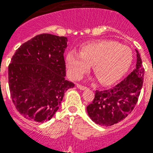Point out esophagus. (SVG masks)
Returning <instances> with one entry per match:
<instances>
[{
    "mask_svg": "<svg viewBox=\"0 0 153 153\" xmlns=\"http://www.w3.org/2000/svg\"><path fill=\"white\" fill-rule=\"evenodd\" d=\"M77 87H78L79 89H80V90H82V91H85V90L87 89L86 86H82V85H80V84H77Z\"/></svg>",
    "mask_w": 153,
    "mask_h": 153,
    "instance_id": "1",
    "label": "esophagus"
}]
</instances>
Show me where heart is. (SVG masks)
<instances>
[{"instance_id": "heart-1", "label": "heart", "mask_w": 153, "mask_h": 153, "mask_svg": "<svg viewBox=\"0 0 153 153\" xmlns=\"http://www.w3.org/2000/svg\"><path fill=\"white\" fill-rule=\"evenodd\" d=\"M132 62V50L113 40H99L84 44L80 48L79 53L71 51L66 56L67 71L72 79H80L93 66L98 80L105 85L121 79Z\"/></svg>"}]
</instances>
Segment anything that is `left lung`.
I'll list each match as a JSON object with an SVG mask.
<instances>
[{"label": "left lung", "mask_w": 153, "mask_h": 153, "mask_svg": "<svg viewBox=\"0 0 153 153\" xmlns=\"http://www.w3.org/2000/svg\"><path fill=\"white\" fill-rule=\"evenodd\" d=\"M136 68L117 85L105 91H96L86 107L91 120L102 126H111L123 120L137 103L144 82L145 69L137 50Z\"/></svg>", "instance_id": "left-lung-1"}]
</instances>
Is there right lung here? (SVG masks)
I'll list each match as a JSON object with an SVG mask.
<instances>
[{
	"mask_svg": "<svg viewBox=\"0 0 153 153\" xmlns=\"http://www.w3.org/2000/svg\"><path fill=\"white\" fill-rule=\"evenodd\" d=\"M67 38L40 34L23 44L8 66V86L13 104L30 121L51 120L65 92L74 84L65 79L63 53Z\"/></svg>",
	"mask_w": 153,
	"mask_h": 153,
	"instance_id": "right-lung-1",
	"label": "right lung"
}]
</instances>
